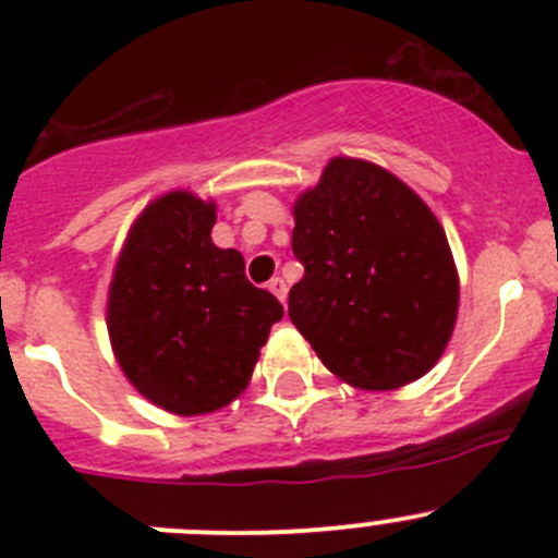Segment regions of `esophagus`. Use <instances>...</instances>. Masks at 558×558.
<instances>
[{
  "label": "esophagus",
  "mask_w": 558,
  "mask_h": 558,
  "mask_svg": "<svg viewBox=\"0 0 558 558\" xmlns=\"http://www.w3.org/2000/svg\"><path fill=\"white\" fill-rule=\"evenodd\" d=\"M269 291H272V294L278 296V300L286 305V294H289V286H286L283 278H272V280H269Z\"/></svg>",
  "instance_id": "1"
}]
</instances>
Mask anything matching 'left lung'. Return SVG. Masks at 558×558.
<instances>
[{
    "label": "left lung",
    "instance_id": "obj_1",
    "mask_svg": "<svg viewBox=\"0 0 558 558\" xmlns=\"http://www.w3.org/2000/svg\"><path fill=\"white\" fill-rule=\"evenodd\" d=\"M294 221L305 275L289 318L320 362L373 391L429 373L453 335L459 275L421 196L369 161L331 159Z\"/></svg>",
    "mask_w": 558,
    "mask_h": 558
}]
</instances>
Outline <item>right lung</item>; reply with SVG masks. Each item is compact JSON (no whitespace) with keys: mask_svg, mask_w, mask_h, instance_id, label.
Here are the masks:
<instances>
[{"mask_svg":"<svg viewBox=\"0 0 558 558\" xmlns=\"http://www.w3.org/2000/svg\"><path fill=\"white\" fill-rule=\"evenodd\" d=\"M216 205L172 191L134 221L112 275L107 331L143 397L178 415L213 413L247 386L283 305L216 247Z\"/></svg>","mask_w":558,"mask_h":558,"instance_id":"add662e5","label":"right lung"}]
</instances>
